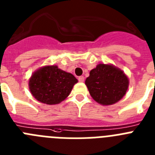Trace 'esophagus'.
<instances>
[{
    "label": "esophagus",
    "instance_id": "34e87169",
    "mask_svg": "<svg viewBox=\"0 0 155 155\" xmlns=\"http://www.w3.org/2000/svg\"><path fill=\"white\" fill-rule=\"evenodd\" d=\"M78 81L80 82H84V76H80L78 78Z\"/></svg>",
    "mask_w": 155,
    "mask_h": 155
}]
</instances>
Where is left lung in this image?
<instances>
[{
    "mask_svg": "<svg viewBox=\"0 0 155 155\" xmlns=\"http://www.w3.org/2000/svg\"><path fill=\"white\" fill-rule=\"evenodd\" d=\"M91 96L102 105H112L125 95L129 80L121 70L109 64H100L90 71L86 78Z\"/></svg>",
    "mask_w": 155,
    "mask_h": 155,
    "instance_id": "obj_1",
    "label": "left lung"
}]
</instances>
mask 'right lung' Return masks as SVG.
<instances>
[{"label": "right lung", "instance_id": "1", "mask_svg": "<svg viewBox=\"0 0 155 155\" xmlns=\"http://www.w3.org/2000/svg\"><path fill=\"white\" fill-rule=\"evenodd\" d=\"M78 82L71 74L57 66H46L35 71L29 80V89L35 99L47 105L64 101Z\"/></svg>", "mask_w": 155, "mask_h": 155}]
</instances>
